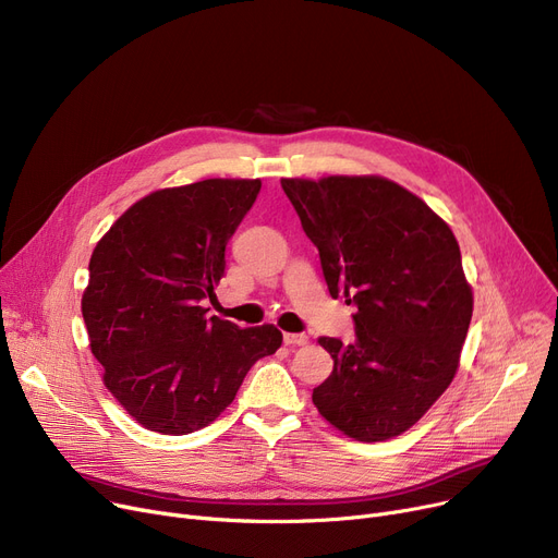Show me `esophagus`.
I'll return each instance as SVG.
<instances>
[{
    "label": "esophagus",
    "mask_w": 558,
    "mask_h": 558,
    "mask_svg": "<svg viewBox=\"0 0 558 558\" xmlns=\"http://www.w3.org/2000/svg\"><path fill=\"white\" fill-rule=\"evenodd\" d=\"M284 343H287V345H307V343H310V337H307V335L284 332Z\"/></svg>",
    "instance_id": "obj_1"
}]
</instances>
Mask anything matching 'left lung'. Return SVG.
I'll use <instances>...</instances> for the list:
<instances>
[{
	"label": "left lung",
	"mask_w": 558,
	"mask_h": 558,
	"mask_svg": "<svg viewBox=\"0 0 558 558\" xmlns=\"http://www.w3.org/2000/svg\"><path fill=\"white\" fill-rule=\"evenodd\" d=\"M320 255L330 296L357 305L355 341L318 339L335 368L318 414L375 444L416 425L457 375L473 287L450 226L385 175L280 179Z\"/></svg>",
	"instance_id": "obj_1"
}]
</instances>
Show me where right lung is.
Listing matches in <instances>:
<instances>
[{
	"instance_id": "right-lung-1",
	"label": "right lung",
	"mask_w": 558,
	"mask_h": 558,
	"mask_svg": "<svg viewBox=\"0 0 558 558\" xmlns=\"http://www.w3.org/2000/svg\"><path fill=\"white\" fill-rule=\"evenodd\" d=\"M259 179H208L135 201L97 242L81 312L104 385L142 427L181 436L208 427L248 368L274 355V324L208 318L226 244Z\"/></svg>"
}]
</instances>
